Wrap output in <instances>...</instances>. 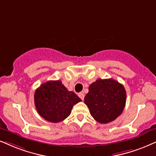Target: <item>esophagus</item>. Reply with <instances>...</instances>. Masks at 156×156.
Listing matches in <instances>:
<instances>
[{
	"instance_id": "34e87169",
	"label": "esophagus",
	"mask_w": 156,
	"mask_h": 156,
	"mask_svg": "<svg viewBox=\"0 0 156 156\" xmlns=\"http://www.w3.org/2000/svg\"><path fill=\"white\" fill-rule=\"evenodd\" d=\"M78 96H79V97L81 98L83 101V99H84V94H83V93H79V94H78Z\"/></svg>"
}]
</instances>
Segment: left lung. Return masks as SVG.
Wrapping results in <instances>:
<instances>
[{
  "label": "left lung",
  "instance_id": "8db88e82",
  "mask_svg": "<svg viewBox=\"0 0 156 156\" xmlns=\"http://www.w3.org/2000/svg\"><path fill=\"white\" fill-rule=\"evenodd\" d=\"M84 102L94 119L101 124L109 123L123 112L126 90L117 80L98 79L89 86Z\"/></svg>",
  "mask_w": 156,
  "mask_h": 156
}]
</instances>
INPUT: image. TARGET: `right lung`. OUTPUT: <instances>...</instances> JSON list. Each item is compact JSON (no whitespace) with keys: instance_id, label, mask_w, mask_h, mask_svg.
I'll return each mask as SVG.
<instances>
[{"instance_id":"right-lung-1","label":"right lung","mask_w":156,"mask_h":156,"mask_svg":"<svg viewBox=\"0 0 156 156\" xmlns=\"http://www.w3.org/2000/svg\"><path fill=\"white\" fill-rule=\"evenodd\" d=\"M81 99L69 91L60 80H50L41 85L34 94L37 111L47 121L57 123L71 113L73 105Z\"/></svg>"}]
</instances>
